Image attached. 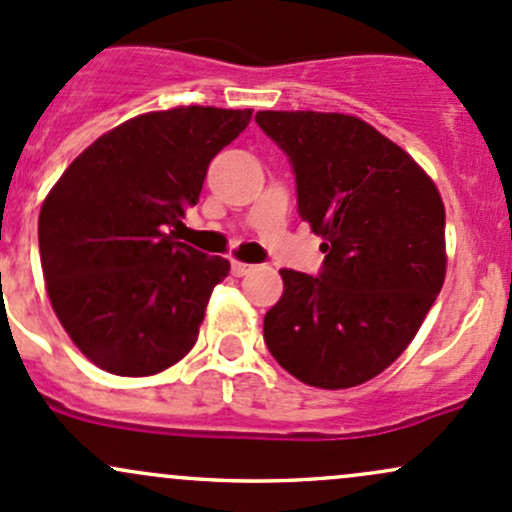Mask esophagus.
Returning <instances> with one entry per match:
<instances>
[{
  "instance_id": "esophagus-1",
  "label": "esophagus",
  "mask_w": 512,
  "mask_h": 512,
  "mask_svg": "<svg viewBox=\"0 0 512 512\" xmlns=\"http://www.w3.org/2000/svg\"><path fill=\"white\" fill-rule=\"evenodd\" d=\"M250 269H252V265H245V262H238V260L230 262V272H233V277H245Z\"/></svg>"
}]
</instances>
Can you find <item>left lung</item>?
Returning <instances> with one entry per match:
<instances>
[{"label":"left lung","instance_id":"left-lung-1","mask_svg":"<svg viewBox=\"0 0 512 512\" xmlns=\"http://www.w3.org/2000/svg\"><path fill=\"white\" fill-rule=\"evenodd\" d=\"M296 174L299 216L323 238L316 277L282 269L265 342L289 374L350 389L411 345L445 282V206L406 150L369 123L318 111H257Z\"/></svg>","mask_w":512,"mask_h":512}]
</instances>
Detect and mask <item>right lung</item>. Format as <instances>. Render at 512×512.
Instances as JSON below:
<instances>
[{"mask_svg":"<svg viewBox=\"0 0 512 512\" xmlns=\"http://www.w3.org/2000/svg\"><path fill=\"white\" fill-rule=\"evenodd\" d=\"M250 116L213 106L136 116L94 140L50 189L38 216L48 296L97 367L150 376L194 347L230 262L179 243L177 228Z\"/></svg>","mask_w":512,"mask_h":512,"instance_id":"add662e5","label":"right lung"}]
</instances>
